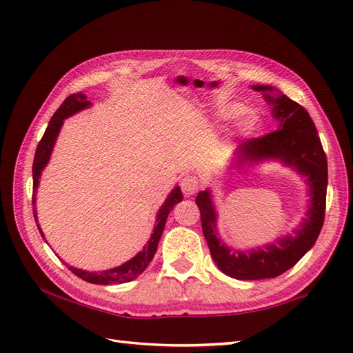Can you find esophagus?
Wrapping results in <instances>:
<instances>
[{
  "mask_svg": "<svg viewBox=\"0 0 353 353\" xmlns=\"http://www.w3.org/2000/svg\"><path fill=\"white\" fill-rule=\"evenodd\" d=\"M181 190L185 196H193L199 190V179L194 175H185L181 181Z\"/></svg>",
  "mask_w": 353,
  "mask_h": 353,
  "instance_id": "1",
  "label": "esophagus"
}]
</instances>
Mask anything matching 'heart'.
<instances>
[{
    "label": "heart",
    "mask_w": 353,
    "mask_h": 353,
    "mask_svg": "<svg viewBox=\"0 0 353 353\" xmlns=\"http://www.w3.org/2000/svg\"><path fill=\"white\" fill-rule=\"evenodd\" d=\"M243 112H244V108L241 104L231 103V104L223 105V108L218 112V116L222 121H230V119H232V117L241 114ZM258 125H259L258 117H256L254 114H248L240 123V134L243 137H250L256 132V130H258Z\"/></svg>",
    "instance_id": "1"
}]
</instances>
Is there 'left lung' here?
Returning <instances> with one entry per match:
<instances>
[{
    "mask_svg": "<svg viewBox=\"0 0 353 353\" xmlns=\"http://www.w3.org/2000/svg\"><path fill=\"white\" fill-rule=\"evenodd\" d=\"M252 90L263 92L266 103L272 105V116L279 126L276 131L265 137L241 143L234 152L232 163L241 168L265 160H279L306 178L307 196L311 199L305 218L301 225L293 230V234L279 237L262 248L234 250L221 240L218 234V213L210 188L200 191L196 205L200 209L201 228L212 258L223 274L236 280L275 279L293 268L305 253L311 250L324 223L328 183L327 157L315 123L306 109L270 85H252Z\"/></svg>",
    "mask_w": 353,
    "mask_h": 353,
    "instance_id": "obj_1",
    "label": "left lung"
}]
</instances>
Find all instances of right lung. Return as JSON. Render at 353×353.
I'll use <instances>...</instances> for the list:
<instances>
[{"label": "right lung", "instance_id": "right-lung-1", "mask_svg": "<svg viewBox=\"0 0 353 353\" xmlns=\"http://www.w3.org/2000/svg\"><path fill=\"white\" fill-rule=\"evenodd\" d=\"M91 105V101L87 100V95L78 92V94H72L69 97L61 103L60 108L57 109V112L52 114L51 121L47 126V130L42 135L41 141L37 147V152H35V157H34V166H32V176H34V197H32V205H35V193H37V188L39 185V178L42 170L47 166V163L50 162V157L52 153V148H54L56 140L59 137V132L63 126V122L65 119H68L69 116L78 113L83 109H87ZM183 200V193H181V188L175 187L172 191H170L168 199L165 200V203L162 206H160L159 212H157V216H156V227L153 230V234L150 240L147 241V244L143 248L141 252H138L132 259L126 261L125 263L119 265V266H114V268L110 270H105V271H100V272H90V271H85V270H78V268H73V266H69V270L74 274L78 275L79 279H82L83 281H88L92 284H122V283H128V281H132L135 280L138 275L143 274V271L147 268L148 263L152 262L153 256L157 250V244L160 237H162V232L165 230V223L168 219L169 212L172 210V208L178 203ZM34 218L37 222V227L41 232L42 239L46 240L44 234H42V230L38 223V216H37V209L34 208ZM47 241V240H46Z\"/></svg>", "mask_w": 353, "mask_h": 353}]
</instances>
